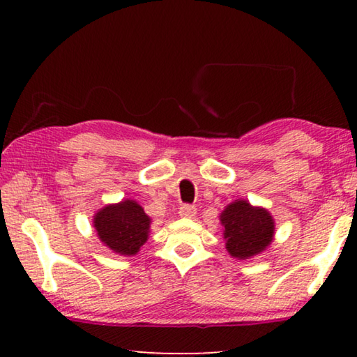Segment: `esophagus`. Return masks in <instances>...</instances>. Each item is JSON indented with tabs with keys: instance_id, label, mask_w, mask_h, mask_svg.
<instances>
[{
	"instance_id": "esophagus-1",
	"label": "esophagus",
	"mask_w": 357,
	"mask_h": 357,
	"mask_svg": "<svg viewBox=\"0 0 357 357\" xmlns=\"http://www.w3.org/2000/svg\"><path fill=\"white\" fill-rule=\"evenodd\" d=\"M197 214V208L193 204H181L179 206V215L181 217H193Z\"/></svg>"
}]
</instances>
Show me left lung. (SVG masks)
I'll return each mask as SVG.
<instances>
[{
	"label": "left lung",
	"instance_id": "8db88e82",
	"mask_svg": "<svg viewBox=\"0 0 357 357\" xmlns=\"http://www.w3.org/2000/svg\"><path fill=\"white\" fill-rule=\"evenodd\" d=\"M227 250L239 259L263 252L274 236V220L263 208H253L244 200L228 204L220 215Z\"/></svg>",
	"mask_w": 357,
	"mask_h": 357
}]
</instances>
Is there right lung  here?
<instances>
[{
    "instance_id": "1",
    "label": "right lung",
    "mask_w": 357,
    "mask_h": 357,
    "mask_svg": "<svg viewBox=\"0 0 357 357\" xmlns=\"http://www.w3.org/2000/svg\"><path fill=\"white\" fill-rule=\"evenodd\" d=\"M149 223L143 208L132 200L108 204L94 215L98 236L108 249L121 255H135L146 243Z\"/></svg>"
}]
</instances>
